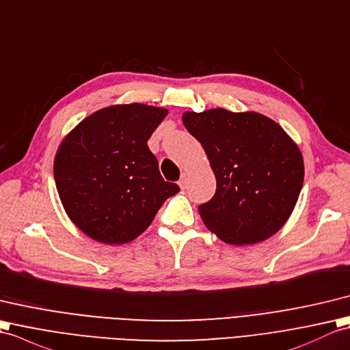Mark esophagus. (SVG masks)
Wrapping results in <instances>:
<instances>
[{"label":"esophagus","instance_id":"1","mask_svg":"<svg viewBox=\"0 0 350 350\" xmlns=\"http://www.w3.org/2000/svg\"><path fill=\"white\" fill-rule=\"evenodd\" d=\"M187 184H189V175L184 172V174L181 175V180L178 181V185H180L181 189H185V187H187Z\"/></svg>","mask_w":350,"mask_h":350}]
</instances>
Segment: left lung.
Here are the masks:
<instances>
[{
	"mask_svg": "<svg viewBox=\"0 0 350 350\" xmlns=\"http://www.w3.org/2000/svg\"><path fill=\"white\" fill-rule=\"evenodd\" d=\"M183 124L204 146L217 190L199 205L223 243L258 244L280 230L297 205L304 160L293 139L268 116L223 107L184 112Z\"/></svg>",
	"mask_w": 350,
	"mask_h": 350,
	"instance_id": "1",
	"label": "left lung"
}]
</instances>
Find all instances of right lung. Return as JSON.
Returning <instances> with one entry per match:
<instances>
[{
  "label": "right lung",
  "instance_id": "add662e5",
  "mask_svg": "<svg viewBox=\"0 0 350 350\" xmlns=\"http://www.w3.org/2000/svg\"><path fill=\"white\" fill-rule=\"evenodd\" d=\"M165 107L129 103L98 109L61 141L53 178L68 219L102 244H126L152 223L180 187L161 178L148 139Z\"/></svg>",
  "mask_w": 350,
  "mask_h": 350
}]
</instances>
